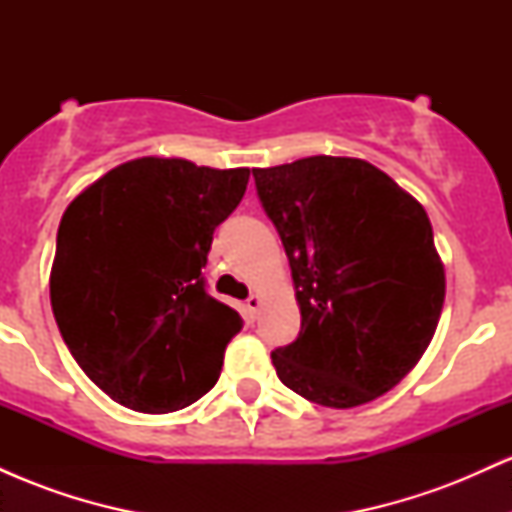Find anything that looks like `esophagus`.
I'll use <instances>...</instances> for the list:
<instances>
[{
    "label": "esophagus",
    "instance_id": "obj_1",
    "mask_svg": "<svg viewBox=\"0 0 512 512\" xmlns=\"http://www.w3.org/2000/svg\"><path fill=\"white\" fill-rule=\"evenodd\" d=\"M260 305H262L260 296H255V293H252V296L248 298V301H245V310H248V315H250V317H255V315H257V310H260Z\"/></svg>",
    "mask_w": 512,
    "mask_h": 512
}]
</instances>
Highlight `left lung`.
Here are the masks:
<instances>
[{"label": "left lung", "instance_id": "8db88e82", "mask_svg": "<svg viewBox=\"0 0 512 512\" xmlns=\"http://www.w3.org/2000/svg\"><path fill=\"white\" fill-rule=\"evenodd\" d=\"M252 178L301 305L296 342L272 351L279 380L332 409L385 395L424 356L445 301L424 207L361 158L310 156Z\"/></svg>", "mask_w": 512, "mask_h": 512}]
</instances>
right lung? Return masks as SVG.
<instances>
[{"mask_svg": "<svg viewBox=\"0 0 512 512\" xmlns=\"http://www.w3.org/2000/svg\"><path fill=\"white\" fill-rule=\"evenodd\" d=\"M248 178V168L137 158L64 211L52 313L81 370L122 407L166 414L219 380L243 317L209 296L202 267Z\"/></svg>", "mask_w": 512, "mask_h": 512, "instance_id": "right-lung-1", "label": "right lung"}]
</instances>
